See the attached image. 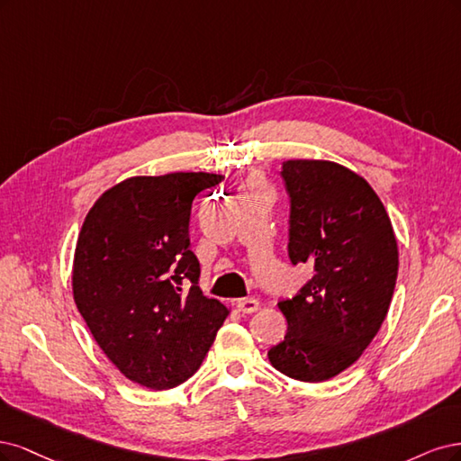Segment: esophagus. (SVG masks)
Wrapping results in <instances>:
<instances>
[{
  "mask_svg": "<svg viewBox=\"0 0 461 461\" xmlns=\"http://www.w3.org/2000/svg\"><path fill=\"white\" fill-rule=\"evenodd\" d=\"M260 308V303L257 299H240L237 301V310L241 312V314H252V312H257Z\"/></svg>",
  "mask_w": 461,
  "mask_h": 461,
  "instance_id": "34e87169",
  "label": "esophagus"
}]
</instances>
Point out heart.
<instances>
[{"label":"heart","mask_w":461,"mask_h":461,"mask_svg":"<svg viewBox=\"0 0 461 461\" xmlns=\"http://www.w3.org/2000/svg\"><path fill=\"white\" fill-rule=\"evenodd\" d=\"M250 185H257V182H250Z\"/></svg>","instance_id":"1"}]
</instances>
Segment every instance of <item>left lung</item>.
Here are the masks:
<instances>
[{
    "instance_id": "obj_1",
    "label": "left lung",
    "mask_w": 461,
    "mask_h": 461,
    "mask_svg": "<svg viewBox=\"0 0 461 461\" xmlns=\"http://www.w3.org/2000/svg\"><path fill=\"white\" fill-rule=\"evenodd\" d=\"M289 258L314 276L277 306L287 333L268 350L291 379L328 381L350 367L387 318L398 276V245L377 193L331 160H285Z\"/></svg>"
}]
</instances>
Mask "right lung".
Returning a JSON list of instances; mask_svg holds the SVG:
<instances>
[{"instance_id": "add662e5", "label": "right lung", "mask_w": 461, "mask_h": 461, "mask_svg": "<svg viewBox=\"0 0 461 461\" xmlns=\"http://www.w3.org/2000/svg\"><path fill=\"white\" fill-rule=\"evenodd\" d=\"M221 180L206 172L128 177L82 224L74 303L107 358L147 389H174L195 374L230 314L199 289L189 249L191 203Z\"/></svg>"}]
</instances>
